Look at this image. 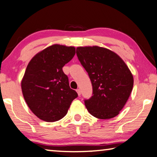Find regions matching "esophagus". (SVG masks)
Instances as JSON below:
<instances>
[{"mask_svg": "<svg viewBox=\"0 0 157 157\" xmlns=\"http://www.w3.org/2000/svg\"><path fill=\"white\" fill-rule=\"evenodd\" d=\"M76 92H77V93H78V96H80V95H81V90H80V89H77V90H76Z\"/></svg>", "mask_w": 157, "mask_h": 157, "instance_id": "1", "label": "esophagus"}]
</instances>
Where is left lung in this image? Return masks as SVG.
<instances>
[{
    "mask_svg": "<svg viewBox=\"0 0 157 157\" xmlns=\"http://www.w3.org/2000/svg\"><path fill=\"white\" fill-rule=\"evenodd\" d=\"M76 55L92 83V96L84 100L88 112L99 119L115 117L132 91L129 69L119 56L105 48L77 47Z\"/></svg>",
    "mask_w": 157,
    "mask_h": 157,
    "instance_id": "left-lung-1",
    "label": "left lung"
}]
</instances>
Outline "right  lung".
<instances>
[{"label": "right lung", "mask_w": 157, "mask_h": 157, "mask_svg": "<svg viewBox=\"0 0 157 157\" xmlns=\"http://www.w3.org/2000/svg\"><path fill=\"white\" fill-rule=\"evenodd\" d=\"M74 55V47L54 44L36 54L28 63L21 81L23 95L33 113L44 121L56 122L65 117L78 97L63 71Z\"/></svg>", "instance_id": "obj_1"}]
</instances>
